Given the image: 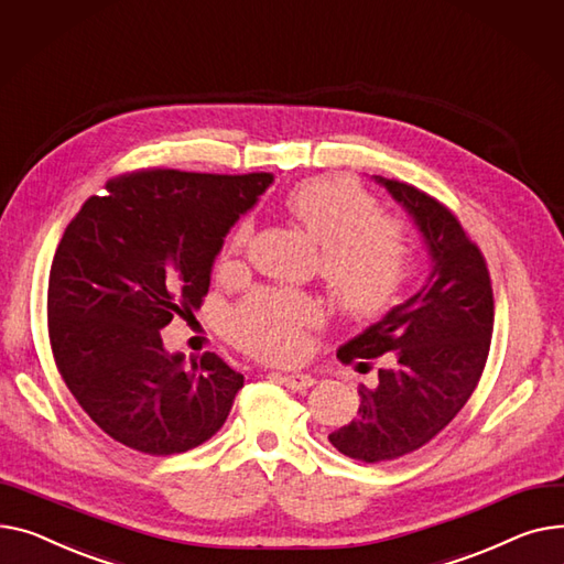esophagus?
<instances>
[{
	"mask_svg": "<svg viewBox=\"0 0 564 564\" xmlns=\"http://www.w3.org/2000/svg\"><path fill=\"white\" fill-rule=\"evenodd\" d=\"M280 382L293 391H305L314 384V378L307 373H286V376H280Z\"/></svg>",
	"mask_w": 564,
	"mask_h": 564,
	"instance_id": "obj_1",
	"label": "esophagus"
}]
</instances>
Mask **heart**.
Masks as SVG:
<instances>
[{
	"label": "heart",
	"instance_id": "b5f03b06",
	"mask_svg": "<svg viewBox=\"0 0 564 564\" xmlns=\"http://www.w3.org/2000/svg\"><path fill=\"white\" fill-rule=\"evenodd\" d=\"M286 212L321 243L318 271L337 303L350 314H378L393 303L410 271L408 227L378 209L376 197L344 175L312 177L286 195ZM252 225L241 223L229 252L241 254ZM325 318L312 293L257 289L227 321L229 339L267 361H295L307 350V333Z\"/></svg>",
	"mask_w": 564,
	"mask_h": 564
}]
</instances>
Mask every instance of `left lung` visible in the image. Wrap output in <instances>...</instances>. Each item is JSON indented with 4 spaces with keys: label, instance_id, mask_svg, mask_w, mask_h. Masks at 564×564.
<instances>
[{
    "label": "left lung",
    "instance_id": "left-lung-1",
    "mask_svg": "<svg viewBox=\"0 0 564 564\" xmlns=\"http://www.w3.org/2000/svg\"><path fill=\"white\" fill-rule=\"evenodd\" d=\"M373 180L412 216L433 271L405 303L337 350L361 371L380 359L376 384L357 389V419L327 437L339 453L369 465L421 448L455 419L482 376L494 327L485 257L455 214L412 184Z\"/></svg>",
    "mask_w": 564,
    "mask_h": 564
}]
</instances>
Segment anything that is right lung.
<instances>
[{
  "label": "right lung",
  "mask_w": 564,
  "mask_h": 564,
  "mask_svg": "<svg viewBox=\"0 0 564 564\" xmlns=\"http://www.w3.org/2000/svg\"><path fill=\"white\" fill-rule=\"evenodd\" d=\"M271 182V173H131L90 195L65 227L47 286L50 344L61 378L111 440L175 455L223 427L243 376L216 352L186 364L159 329L200 310L229 227Z\"/></svg>",
  "instance_id": "add662e5"
}]
</instances>
